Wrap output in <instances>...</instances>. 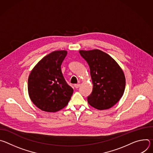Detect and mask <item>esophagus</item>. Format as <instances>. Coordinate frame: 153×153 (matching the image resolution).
<instances>
[{"label":"esophagus","mask_w":153,"mask_h":153,"mask_svg":"<svg viewBox=\"0 0 153 153\" xmlns=\"http://www.w3.org/2000/svg\"><path fill=\"white\" fill-rule=\"evenodd\" d=\"M79 86H80V83H77V84L74 85V87L76 88H78Z\"/></svg>","instance_id":"esophagus-1"}]
</instances>
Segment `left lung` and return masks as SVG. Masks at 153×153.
I'll return each instance as SVG.
<instances>
[{"mask_svg":"<svg viewBox=\"0 0 153 153\" xmlns=\"http://www.w3.org/2000/svg\"><path fill=\"white\" fill-rule=\"evenodd\" d=\"M88 63L93 83L88 103L98 110H106L117 103L123 94L125 77L118 63L108 54L99 50H80Z\"/></svg>","mask_w":153,"mask_h":153,"instance_id":"left-lung-1","label":"left lung"}]
</instances>
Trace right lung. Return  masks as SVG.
<instances>
[{
	"instance_id": "1",
	"label": "right lung",
	"mask_w": 153,
	"mask_h": 153,
	"mask_svg": "<svg viewBox=\"0 0 153 153\" xmlns=\"http://www.w3.org/2000/svg\"><path fill=\"white\" fill-rule=\"evenodd\" d=\"M67 54L55 51L42 59L32 70L28 80L29 96L41 110L56 112L66 106L73 89L65 80L61 65Z\"/></svg>"
}]
</instances>
